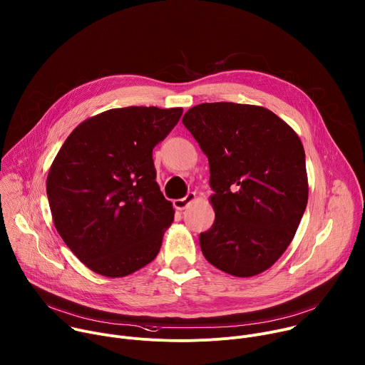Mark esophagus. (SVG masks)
I'll use <instances>...</instances> for the list:
<instances>
[{
    "mask_svg": "<svg viewBox=\"0 0 365 365\" xmlns=\"http://www.w3.org/2000/svg\"><path fill=\"white\" fill-rule=\"evenodd\" d=\"M195 199H196V193H195V192H189L185 197H182V199H175V200H173V206L176 207L178 211H183V210H186V207H187Z\"/></svg>",
    "mask_w": 365,
    "mask_h": 365,
    "instance_id": "1",
    "label": "esophagus"
}]
</instances>
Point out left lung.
Returning <instances> with one entry per match:
<instances>
[{"instance_id":"8db88e82","label":"left lung","mask_w":365,"mask_h":365,"mask_svg":"<svg viewBox=\"0 0 365 365\" xmlns=\"http://www.w3.org/2000/svg\"><path fill=\"white\" fill-rule=\"evenodd\" d=\"M210 162L215 222L199 235L217 269L251 277L270 269L292 242L307 203L300 138L267 108L199 103L182 120Z\"/></svg>"}]
</instances>
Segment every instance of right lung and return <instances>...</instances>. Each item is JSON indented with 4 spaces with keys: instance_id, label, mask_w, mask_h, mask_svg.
Masks as SVG:
<instances>
[{
    "instance_id": "1",
    "label": "right lung",
    "mask_w": 365,
    "mask_h": 365,
    "mask_svg": "<svg viewBox=\"0 0 365 365\" xmlns=\"http://www.w3.org/2000/svg\"><path fill=\"white\" fill-rule=\"evenodd\" d=\"M182 108L127 107L81 123L50 166L46 190L55 227L92 272L124 277L159 254L175 211L155 182L153 148Z\"/></svg>"
}]
</instances>
